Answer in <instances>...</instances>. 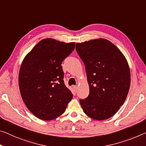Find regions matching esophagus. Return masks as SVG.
Instances as JSON below:
<instances>
[{"mask_svg": "<svg viewBox=\"0 0 146 146\" xmlns=\"http://www.w3.org/2000/svg\"><path fill=\"white\" fill-rule=\"evenodd\" d=\"M73 89H74V90H75V92L77 91V90H78V86H73Z\"/></svg>", "mask_w": 146, "mask_h": 146, "instance_id": "esophagus-1", "label": "esophagus"}]
</instances>
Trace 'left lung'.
<instances>
[{
  "label": "left lung",
  "mask_w": 146,
  "mask_h": 146,
  "mask_svg": "<svg viewBox=\"0 0 146 146\" xmlns=\"http://www.w3.org/2000/svg\"><path fill=\"white\" fill-rule=\"evenodd\" d=\"M84 62L90 94L80 99L85 114L96 120L110 118L119 110L128 94L131 73L125 57L106 39L76 43Z\"/></svg>",
  "instance_id": "1"
}]
</instances>
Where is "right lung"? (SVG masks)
I'll return each instance as SVG.
<instances>
[{
  "mask_svg": "<svg viewBox=\"0 0 146 146\" xmlns=\"http://www.w3.org/2000/svg\"><path fill=\"white\" fill-rule=\"evenodd\" d=\"M75 43L43 39L25 57L19 73L21 96L38 118L49 121L64 112L73 98L64 82L62 62Z\"/></svg>",
  "mask_w": 146,
  "mask_h": 146,
  "instance_id": "1",
  "label": "right lung"
}]
</instances>
